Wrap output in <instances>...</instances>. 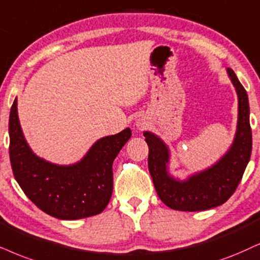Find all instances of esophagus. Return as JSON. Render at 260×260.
Listing matches in <instances>:
<instances>
[{"instance_id": "1", "label": "esophagus", "mask_w": 260, "mask_h": 260, "mask_svg": "<svg viewBox=\"0 0 260 260\" xmlns=\"http://www.w3.org/2000/svg\"><path fill=\"white\" fill-rule=\"evenodd\" d=\"M134 124H136V127H137L139 131H143L144 128L146 127V122H145V121H144L143 119H140V117H139V119L136 120V123H134Z\"/></svg>"}]
</instances>
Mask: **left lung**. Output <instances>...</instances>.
Wrapping results in <instances>:
<instances>
[{
  "label": "left lung",
  "instance_id": "1",
  "mask_svg": "<svg viewBox=\"0 0 260 260\" xmlns=\"http://www.w3.org/2000/svg\"><path fill=\"white\" fill-rule=\"evenodd\" d=\"M226 73L238 94V124L232 145L211 167L192 174L185 180L174 177L169 173L168 145L152 132H144L149 146L147 164L154 188L159 199L170 209L204 211L224 204L235 192L251 158L248 97L234 71L226 68Z\"/></svg>",
  "mask_w": 260,
  "mask_h": 260
}]
</instances>
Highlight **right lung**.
Listing matches in <instances>:
<instances>
[{"instance_id":"1","label":"right lung","mask_w":260,"mask_h":260,"mask_svg":"<svg viewBox=\"0 0 260 260\" xmlns=\"http://www.w3.org/2000/svg\"><path fill=\"white\" fill-rule=\"evenodd\" d=\"M132 136L131 128L103 137L77 163L60 166L32 151L22 133L18 100L9 115V157L16 182L42 211L58 219L86 218L106 209L113 193V162Z\"/></svg>"}]
</instances>
